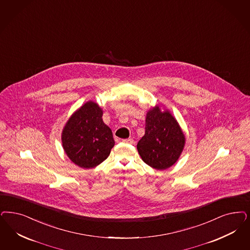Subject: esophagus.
I'll use <instances>...</instances> for the list:
<instances>
[{"label":"esophagus","instance_id":"34e87169","mask_svg":"<svg viewBox=\"0 0 250 250\" xmlns=\"http://www.w3.org/2000/svg\"><path fill=\"white\" fill-rule=\"evenodd\" d=\"M122 142L126 143V144H133L135 141H134V139H133V138H127V139H123V140H122Z\"/></svg>","mask_w":250,"mask_h":250}]
</instances>
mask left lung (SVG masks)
Instances as JSON below:
<instances>
[{
    "instance_id": "1",
    "label": "left lung",
    "mask_w": 250,
    "mask_h": 250,
    "mask_svg": "<svg viewBox=\"0 0 250 250\" xmlns=\"http://www.w3.org/2000/svg\"><path fill=\"white\" fill-rule=\"evenodd\" d=\"M184 146L185 136L172 114L160 112L159 108L148 111L145 135L137 146L144 163L157 170H165L175 164Z\"/></svg>"
}]
</instances>
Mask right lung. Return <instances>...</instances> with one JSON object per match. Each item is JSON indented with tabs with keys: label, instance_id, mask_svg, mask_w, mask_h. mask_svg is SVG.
<instances>
[{
	"label": "right lung",
	"instance_id": "obj_1",
	"mask_svg": "<svg viewBox=\"0 0 250 250\" xmlns=\"http://www.w3.org/2000/svg\"><path fill=\"white\" fill-rule=\"evenodd\" d=\"M62 141L69 159L86 169L102 164L114 146L112 130L103 121V111L92 102L70 117L62 130Z\"/></svg>",
	"mask_w": 250,
	"mask_h": 250
}]
</instances>
